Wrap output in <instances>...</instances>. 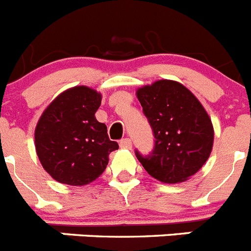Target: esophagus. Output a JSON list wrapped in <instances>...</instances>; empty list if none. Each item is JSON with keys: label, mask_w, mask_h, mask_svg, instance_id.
<instances>
[{"label": "esophagus", "mask_w": 251, "mask_h": 251, "mask_svg": "<svg viewBox=\"0 0 251 251\" xmlns=\"http://www.w3.org/2000/svg\"><path fill=\"white\" fill-rule=\"evenodd\" d=\"M119 146L121 148H126V150H130L132 148V141L129 138H124L119 142Z\"/></svg>", "instance_id": "obj_1"}]
</instances>
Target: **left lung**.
I'll use <instances>...</instances> for the list:
<instances>
[{
  "label": "left lung",
  "mask_w": 251,
  "mask_h": 251,
  "mask_svg": "<svg viewBox=\"0 0 251 251\" xmlns=\"http://www.w3.org/2000/svg\"><path fill=\"white\" fill-rule=\"evenodd\" d=\"M154 136L148 156H136L148 174L165 183L188 179L212 151L214 127L199 99L182 84L158 80L137 90Z\"/></svg>",
  "instance_id": "1"
}]
</instances>
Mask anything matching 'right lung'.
<instances>
[{"mask_svg":"<svg viewBox=\"0 0 251 251\" xmlns=\"http://www.w3.org/2000/svg\"><path fill=\"white\" fill-rule=\"evenodd\" d=\"M101 94L88 86H74L57 95L44 110L35 129V147L44 170L57 182L84 186L98 178L108 156L118 150L106 126L95 112Z\"/></svg>","mask_w":251,"mask_h":251,"instance_id":"right-lung-1","label":"right lung"}]
</instances>
